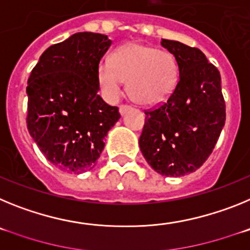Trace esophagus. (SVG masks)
Here are the masks:
<instances>
[{"instance_id": "esophagus-1", "label": "esophagus", "mask_w": 250, "mask_h": 250, "mask_svg": "<svg viewBox=\"0 0 250 250\" xmlns=\"http://www.w3.org/2000/svg\"><path fill=\"white\" fill-rule=\"evenodd\" d=\"M130 109H131L130 106H127V105H121V106H120V109H119V111H120L121 115H125L127 111H129Z\"/></svg>"}]
</instances>
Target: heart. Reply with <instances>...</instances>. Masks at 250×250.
<instances>
[{
  "mask_svg": "<svg viewBox=\"0 0 250 250\" xmlns=\"http://www.w3.org/2000/svg\"><path fill=\"white\" fill-rule=\"evenodd\" d=\"M127 90L140 105H158L170 98L179 80L176 60L169 51L154 46L129 42L111 55V62L104 60L98 66V83L109 100H116Z\"/></svg>",
  "mask_w": 250,
  "mask_h": 250,
  "instance_id": "b5f03b06",
  "label": "heart"
}]
</instances>
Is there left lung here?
Instances as JSON below:
<instances>
[{
    "label": "left lung",
    "mask_w": 250,
    "mask_h": 250,
    "mask_svg": "<svg viewBox=\"0 0 250 250\" xmlns=\"http://www.w3.org/2000/svg\"><path fill=\"white\" fill-rule=\"evenodd\" d=\"M176 60L179 80L158 109L145 112L139 139L147 164L165 176H183L199 169L215 146L225 123L220 74L199 48L161 40Z\"/></svg>",
    "instance_id": "1"
}]
</instances>
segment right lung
<instances>
[{
    "instance_id": "obj_1",
    "label": "right lung",
    "mask_w": 250,
    "mask_h": 250,
    "mask_svg": "<svg viewBox=\"0 0 250 250\" xmlns=\"http://www.w3.org/2000/svg\"><path fill=\"white\" fill-rule=\"evenodd\" d=\"M111 46L106 35L77 32L41 55L26 92L27 129L51 164L66 173L92 169L119 109L98 95V66Z\"/></svg>"
}]
</instances>
